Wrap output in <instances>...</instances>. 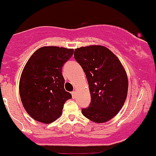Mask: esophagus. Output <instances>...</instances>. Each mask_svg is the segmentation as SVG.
I'll return each instance as SVG.
<instances>
[{
	"instance_id": "1",
	"label": "esophagus",
	"mask_w": 156,
	"mask_h": 156,
	"mask_svg": "<svg viewBox=\"0 0 156 156\" xmlns=\"http://www.w3.org/2000/svg\"><path fill=\"white\" fill-rule=\"evenodd\" d=\"M72 98H75V91H72Z\"/></svg>"
}]
</instances>
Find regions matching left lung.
Returning a JSON list of instances; mask_svg holds the SVG:
<instances>
[{"label": "left lung", "mask_w": 156, "mask_h": 156, "mask_svg": "<svg viewBox=\"0 0 156 156\" xmlns=\"http://www.w3.org/2000/svg\"><path fill=\"white\" fill-rule=\"evenodd\" d=\"M74 55L85 73L91 98L82 114L97 123L109 121L121 110L127 96L124 67L110 49L99 45L75 49Z\"/></svg>", "instance_id": "1"}]
</instances>
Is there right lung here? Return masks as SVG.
Masks as SVG:
<instances>
[{
    "instance_id": "obj_1",
    "label": "right lung",
    "mask_w": 156,
    "mask_h": 156,
    "mask_svg": "<svg viewBox=\"0 0 156 156\" xmlns=\"http://www.w3.org/2000/svg\"><path fill=\"white\" fill-rule=\"evenodd\" d=\"M73 49L43 46L30 56L23 69L19 91L23 106L32 118L51 123L59 117L72 94L65 90L63 64Z\"/></svg>"
}]
</instances>
